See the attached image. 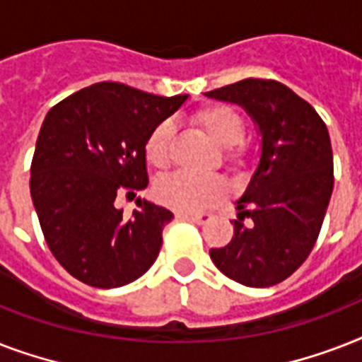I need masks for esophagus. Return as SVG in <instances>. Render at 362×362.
<instances>
[{
  "label": "esophagus",
  "mask_w": 362,
  "mask_h": 362,
  "mask_svg": "<svg viewBox=\"0 0 362 362\" xmlns=\"http://www.w3.org/2000/svg\"><path fill=\"white\" fill-rule=\"evenodd\" d=\"M176 220H187L193 223H206L210 220V214L206 212H176Z\"/></svg>",
  "instance_id": "obj_1"
}]
</instances>
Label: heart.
<instances>
[{
	"mask_svg": "<svg viewBox=\"0 0 362 362\" xmlns=\"http://www.w3.org/2000/svg\"><path fill=\"white\" fill-rule=\"evenodd\" d=\"M192 124L203 131L210 141L226 148L223 156L229 167L240 169L247 159V146L242 141L246 124L237 110L227 105H209L192 115ZM175 125L169 120L161 122L148 135L144 156L153 169L163 170L170 165ZM229 192L221 176L173 175L156 184V199L163 206L176 212H201L220 203Z\"/></svg>",
	"mask_w": 362,
	"mask_h": 362,
	"instance_id": "obj_1",
	"label": "heart"
}]
</instances>
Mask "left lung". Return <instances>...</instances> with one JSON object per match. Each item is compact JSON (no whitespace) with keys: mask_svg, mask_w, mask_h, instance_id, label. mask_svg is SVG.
Here are the masks:
<instances>
[{"mask_svg":"<svg viewBox=\"0 0 362 362\" xmlns=\"http://www.w3.org/2000/svg\"><path fill=\"white\" fill-rule=\"evenodd\" d=\"M206 98L240 105L261 135L257 169L231 221L235 235L210 257L242 286H276L306 261L320 237L334 186L329 131L314 107L281 82L244 78Z\"/></svg>","mask_w":362,"mask_h":362,"instance_id":"1","label":"left lung"}]
</instances>
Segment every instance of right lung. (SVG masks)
I'll use <instances>...</instances> for the list:
<instances>
[{"label":"right lung","instance_id":"add662e5","mask_svg":"<svg viewBox=\"0 0 362 362\" xmlns=\"http://www.w3.org/2000/svg\"><path fill=\"white\" fill-rule=\"evenodd\" d=\"M186 99L98 82L48 110L31 161V199L50 252L76 280L112 289L153 264L173 212L136 199L127 218L115 201L148 186V135Z\"/></svg>","mask_w":362,"mask_h":362}]
</instances>
